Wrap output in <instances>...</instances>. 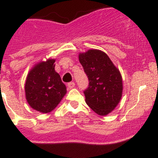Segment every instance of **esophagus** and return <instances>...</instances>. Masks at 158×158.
Instances as JSON below:
<instances>
[{
  "instance_id": "obj_1",
  "label": "esophagus",
  "mask_w": 158,
  "mask_h": 158,
  "mask_svg": "<svg viewBox=\"0 0 158 158\" xmlns=\"http://www.w3.org/2000/svg\"><path fill=\"white\" fill-rule=\"evenodd\" d=\"M68 87H69V89H73V88H74L75 87V82H69V83H68Z\"/></svg>"
}]
</instances>
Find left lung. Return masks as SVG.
I'll return each mask as SVG.
<instances>
[{
	"label": "left lung",
	"instance_id": "8db88e82",
	"mask_svg": "<svg viewBox=\"0 0 158 158\" xmlns=\"http://www.w3.org/2000/svg\"><path fill=\"white\" fill-rule=\"evenodd\" d=\"M79 60L89 79L84 91L85 102L96 114L105 116L114 109L122 95V78L106 52L89 49Z\"/></svg>",
	"mask_w": 158,
	"mask_h": 158
}]
</instances>
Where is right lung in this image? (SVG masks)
I'll list each match as a JSON object with an SVG mask.
<instances>
[{"instance_id":"right-lung-1","label":"right lung","mask_w":158,"mask_h":158,"mask_svg":"<svg viewBox=\"0 0 158 158\" xmlns=\"http://www.w3.org/2000/svg\"><path fill=\"white\" fill-rule=\"evenodd\" d=\"M56 60L49 59L33 66L25 83V93L32 109L41 113L52 111L66 93V87L55 71Z\"/></svg>"}]
</instances>
